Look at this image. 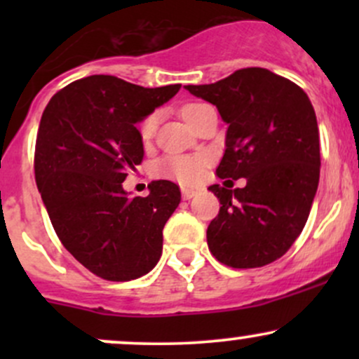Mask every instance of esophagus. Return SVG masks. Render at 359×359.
<instances>
[{
    "label": "esophagus",
    "instance_id": "obj_1",
    "mask_svg": "<svg viewBox=\"0 0 359 359\" xmlns=\"http://www.w3.org/2000/svg\"><path fill=\"white\" fill-rule=\"evenodd\" d=\"M194 196H197V191H194V189H187V187L182 189V199L184 201L192 199Z\"/></svg>",
    "mask_w": 359,
    "mask_h": 359
}]
</instances>
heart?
<instances>
[{
	"label": "heart",
	"instance_id": "b5f03b06",
	"mask_svg": "<svg viewBox=\"0 0 359 359\" xmlns=\"http://www.w3.org/2000/svg\"><path fill=\"white\" fill-rule=\"evenodd\" d=\"M201 104L192 102V104H185L180 113L182 118L187 121L189 116L194 109L199 108ZM156 126V114H150V116L143 119L140 125V137L143 140H150L154 135ZM205 167V156L204 155H167L162 160H158L155 165V172L162 177H168V179L179 180L182 184H196L204 174Z\"/></svg>",
	"mask_w": 359,
	"mask_h": 359
}]
</instances>
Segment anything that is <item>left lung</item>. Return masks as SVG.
<instances>
[{
  "instance_id": "left-lung-1",
  "label": "left lung",
  "mask_w": 359,
  "mask_h": 359,
  "mask_svg": "<svg viewBox=\"0 0 359 359\" xmlns=\"http://www.w3.org/2000/svg\"><path fill=\"white\" fill-rule=\"evenodd\" d=\"M184 88L216 106L228 125L217 177L246 179L243 189L209 187L221 203L208 228L209 250L233 269L269 265L302 233L319 185V128L311 100L262 67Z\"/></svg>"
}]
</instances>
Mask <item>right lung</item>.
Wrapping results in <instances>:
<instances>
[{
    "label": "right lung",
    "mask_w": 359,
    "mask_h": 359,
    "mask_svg": "<svg viewBox=\"0 0 359 359\" xmlns=\"http://www.w3.org/2000/svg\"><path fill=\"white\" fill-rule=\"evenodd\" d=\"M180 84L142 88L114 76L72 82L48 101L35 147V180L57 236L97 277L128 282L154 270L179 185L155 180L147 197L123 182L143 160L137 125Z\"/></svg>",
    "instance_id": "obj_1"
}]
</instances>
